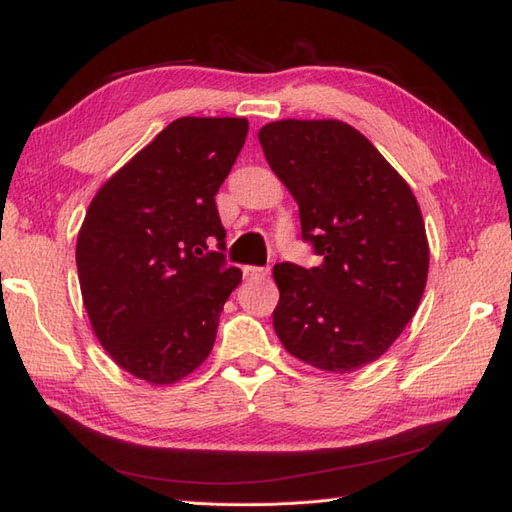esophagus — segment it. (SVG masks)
<instances>
[{
  "mask_svg": "<svg viewBox=\"0 0 512 512\" xmlns=\"http://www.w3.org/2000/svg\"><path fill=\"white\" fill-rule=\"evenodd\" d=\"M242 273H244V279H264L268 277L270 270L264 266H244Z\"/></svg>",
  "mask_w": 512,
  "mask_h": 512,
  "instance_id": "obj_1",
  "label": "esophagus"
}]
</instances>
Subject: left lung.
Listing matches in <instances>:
<instances>
[{"label": "left lung", "instance_id": "8db88e82", "mask_svg": "<svg viewBox=\"0 0 512 512\" xmlns=\"http://www.w3.org/2000/svg\"><path fill=\"white\" fill-rule=\"evenodd\" d=\"M259 143L299 204L301 237L323 262L273 268V325L286 350L347 374L383 356L418 310L429 244L416 195L341 121H275Z\"/></svg>", "mask_w": 512, "mask_h": 512}]
</instances>
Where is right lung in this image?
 I'll list each match as a JSON object with an SVG mask.
<instances>
[{"mask_svg": "<svg viewBox=\"0 0 512 512\" xmlns=\"http://www.w3.org/2000/svg\"><path fill=\"white\" fill-rule=\"evenodd\" d=\"M246 118L184 116L118 169L76 239L83 306L118 367L151 385L211 354L242 270L226 266L215 193L242 151Z\"/></svg>", "mask_w": 512, "mask_h": 512, "instance_id": "right-lung-1", "label": "right lung"}]
</instances>
